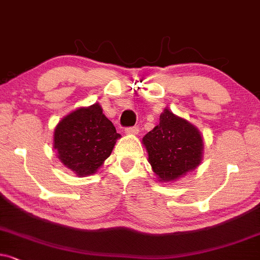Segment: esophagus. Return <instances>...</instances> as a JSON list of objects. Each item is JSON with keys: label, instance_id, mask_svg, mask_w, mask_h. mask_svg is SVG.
Returning a JSON list of instances; mask_svg holds the SVG:
<instances>
[{"label": "esophagus", "instance_id": "obj_1", "mask_svg": "<svg viewBox=\"0 0 260 260\" xmlns=\"http://www.w3.org/2000/svg\"><path fill=\"white\" fill-rule=\"evenodd\" d=\"M139 126H131L125 129V134H127V135H136V134H139Z\"/></svg>", "mask_w": 260, "mask_h": 260}]
</instances>
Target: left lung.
<instances>
[{
	"mask_svg": "<svg viewBox=\"0 0 260 260\" xmlns=\"http://www.w3.org/2000/svg\"><path fill=\"white\" fill-rule=\"evenodd\" d=\"M148 161L159 182H172L191 172L203 160L204 141L200 131L169 108L159 124L142 139Z\"/></svg>",
	"mask_w": 260,
	"mask_h": 260,
	"instance_id": "1",
	"label": "left lung"
}]
</instances>
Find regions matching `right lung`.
Returning <instances> with one entry per match:
<instances>
[{
	"mask_svg": "<svg viewBox=\"0 0 260 260\" xmlns=\"http://www.w3.org/2000/svg\"><path fill=\"white\" fill-rule=\"evenodd\" d=\"M120 135L99 104L81 107L60 120L54 130L57 158L79 177L94 175L111 155Z\"/></svg>",
	"mask_w": 260,
	"mask_h": 260,
	"instance_id": "obj_1",
	"label": "right lung"
}]
</instances>
